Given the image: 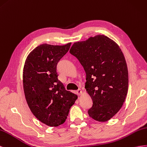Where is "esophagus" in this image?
<instances>
[{
	"instance_id": "esophagus-1",
	"label": "esophagus",
	"mask_w": 147,
	"mask_h": 147,
	"mask_svg": "<svg viewBox=\"0 0 147 147\" xmlns=\"http://www.w3.org/2000/svg\"><path fill=\"white\" fill-rule=\"evenodd\" d=\"M82 93V92L81 89H78V90L76 91V94L78 95H81Z\"/></svg>"
}]
</instances>
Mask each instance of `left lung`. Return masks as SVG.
<instances>
[{
    "label": "left lung",
    "instance_id": "1",
    "mask_svg": "<svg viewBox=\"0 0 147 147\" xmlns=\"http://www.w3.org/2000/svg\"><path fill=\"white\" fill-rule=\"evenodd\" d=\"M86 73L85 88L93 102L89 116L99 122L112 118L122 107L128 90V70L123 52L104 35L74 42L69 50Z\"/></svg>",
    "mask_w": 147,
    "mask_h": 147
}]
</instances>
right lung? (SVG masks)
I'll list each match as a JSON object with an SVG mask.
<instances>
[{
  "label": "right lung",
  "instance_id": "obj_1",
  "mask_svg": "<svg viewBox=\"0 0 147 147\" xmlns=\"http://www.w3.org/2000/svg\"><path fill=\"white\" fill-rule=\"evenodd\" d=\"M71 44H41L29 53L24 63L23 84L28 105L37 119L50 127L65 122L78 98L65 89L57 72L58 63L68 52Z\"/></svg>",
  "mask_w": 147,
  "mask_h": 147
}]
</instances>
